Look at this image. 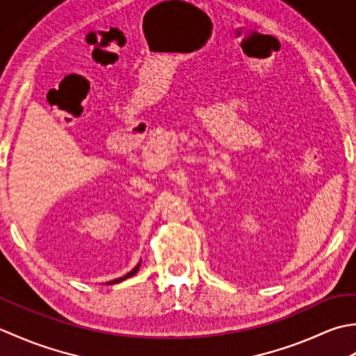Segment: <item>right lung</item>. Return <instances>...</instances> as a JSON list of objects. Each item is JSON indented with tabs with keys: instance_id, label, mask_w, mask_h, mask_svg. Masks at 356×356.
I'll return each instance as SVG.
<instances>
[{
	"instance_id": "right-lung-1",
	"label": "right lung",
	"mask_w": 356,
	"mask_h": 356,
	"mask_svg": "<svg viewBox=\"0 0 356 356\" xmlns=\"http://www.w3.org/2000/svg\"><path fill=\"white\" fill-rule=\"evenodd\" d=\"M139 266H140V264H138V266H136L131 272H130V274H127L125 277H120V278H118V280H115V282H111V283H119V282H122V280H125V278H128V277H131V275H134L136 274V272H138L139 270Z\"/></svg>"
}]
</instances>
